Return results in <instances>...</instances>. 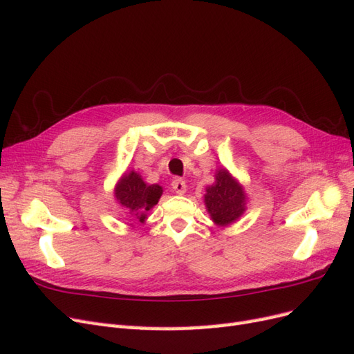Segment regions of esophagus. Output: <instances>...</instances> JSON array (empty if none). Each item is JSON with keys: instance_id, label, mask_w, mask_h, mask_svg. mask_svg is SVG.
<instances>
[{"instance_id": "1", "label": "esophagus", "mask_w": 354, "mask_h": 354, "mask_svg": "<svg viewBox=\"0 0 354 354\" xmlns=\"http://www.w3.org/2000/svg\"><path fill=\"white\" fill-rule=\"evenodd\" d=\"M171 186H173V190L176 192L177 195H185L186 190H187L186 181L181 180V178H174L173 183H171Z\"/></svg>"}]
</instances>
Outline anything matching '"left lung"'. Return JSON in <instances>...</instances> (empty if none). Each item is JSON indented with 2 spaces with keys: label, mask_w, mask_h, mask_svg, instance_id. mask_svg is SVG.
<instances>
[{
  "label": "left lung",
  "mask_w": 354,
  "mask_h": 354,
  "mask_svg": "<svg viewBox=\"0 0 354 354\" xmlns=\"http://www.w3.org/2000/svg\"><path fill=\"white\" fill-rule=\"evenodd\" d=\"M214 178L216 183L205 189L203 203L212 223L218 227H226L243 216L248 196L239 180L227 168H218Z\"/></svg>",
  "instance_id": "1"
}]
</instances>
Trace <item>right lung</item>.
<instances>
[{
	"label": "right lung",
	"instance_id": "right-lung-1",
	"mask_svg": "<svg viewBox=\"0 0 354 354\" xmlns=\"http://www.w3.org/2000/svg\"><path fill=\"white\" fill-rule=\"evenodd\" d=\"M162 192V186L147 185L137 171L130 169L116 181L113 196L118 205L124 208L128 218L145 223L147 212L156 205Z\"/></svg>",
	"mask_w": 354,
	"mask_h": 354
}]
</instances>
